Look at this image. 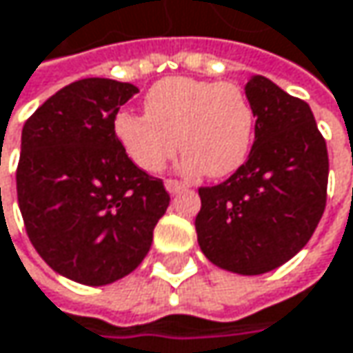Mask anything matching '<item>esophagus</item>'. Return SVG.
<instances>
[{
	"label": "esophagus",
	"instance_id": "1",
	"mask_svg": "<svg viewBox=\"0 0 353 353\" xmlns=\"http://www.w3.org/2000/svg\"><path fill=\"white\" fill-rule=\"evenodd\" d=\"M164 185H166V189H168V193H170V195H176V193H181V191H185V189H187V185H185V183L174 181V179H168Z\"/></svg>",
	"mask_w": 353,
	"mask_h": 353
}]
</instances>
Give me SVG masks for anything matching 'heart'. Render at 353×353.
I'll list each match as a JSON object with an SVG mask.
<instances>
[{"mask_svg":"<svg viewBox=\"0 0 353 353\" xmlns=\"http://www.w3.org/2000/svg\"><path fill=\"white\" fill-rule=\"evenodd\" d=\"M146 115L121 111L113 132L128 158L144 172H162L181 152L191 174L219 179L236 172L254 144L256 113L240 85L174 77L156 83Z\"/></svg>","mask_w":353,"mask_h":353,"instance_id":"obj_1","label":"heart"}]
</instances>
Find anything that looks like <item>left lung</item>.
Masks as SVG:
<instances>
[{
	"label": "left lung",
	"instance_id": "left-lung-1",
	"mask_svg": "<svg viewBox=\"0 0 353 353\" xmlns=\"http://www.w3.org/2000/svg\"><path fill=\"white\" fill-rule=\"evenodd\" d=\"M245 95L256 140L228 181L199 189L195 230L209 262L254 276L283 266L311 240L327 203L330 158L303 99L262 74L248 81Z\"/></svg>",
	"mask_w": 353,
	"mask_h": 353
}]
</instances>
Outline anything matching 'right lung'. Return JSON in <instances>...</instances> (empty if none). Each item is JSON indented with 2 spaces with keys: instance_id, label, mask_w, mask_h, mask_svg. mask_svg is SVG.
<instances>
[{
  "instance_id": "add662e5",
  "label": "right lung",
  "mask_w": 353,
  "mask_h": 353,
  "mask_svg": "<svg viewBox=\"0 0 353 353\" xmlns=\"http://www.w3.org/2000/svg\"><path fill=\"white\" fill-rule=\"evenodd\" d=\"M132 83L81 79L57 91L22 130L16 170L26 234L66 279L101 287L140 266L170 195L115 138Z\"/></svg>"
}]
</instances>
